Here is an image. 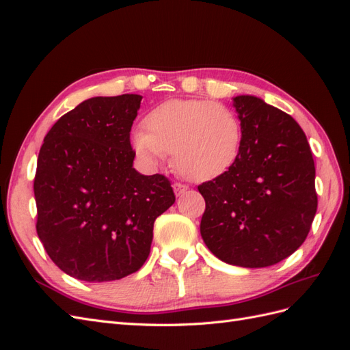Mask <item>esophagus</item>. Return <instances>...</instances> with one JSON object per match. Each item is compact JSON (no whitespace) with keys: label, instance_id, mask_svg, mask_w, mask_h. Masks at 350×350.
<instances>
[{"label":"esophagus","instance_id":"esophagus-1","mask_svg":"<svg viewBox=\"0 0 350 350\" xmlns=\"http://www.w3.org/2000/svg\"><path fill=\"white\" fill-rule=\"evenodd\" d=\"M188 189V185H185V184H181V183H175L174 184V191H175V194L179 197V196H183L185 191Z\"/></svg>","mask_w":350,"mask_h":350}]
</instances>
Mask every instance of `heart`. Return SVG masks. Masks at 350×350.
I'll return each mask as SVG.
<instances>
[{"mask_svg":"<svg viewBox=\"0 0 350 350\" xmlns=\"http://www.w3.org/2000/svg\"><path fill=\"white\" fill-rule=\"evenodd\" d=\"M143 129L131 135L134 150L154 165L172 153L185 178L206 181L235 163L242 143L238 115L225 105L204 99H172L146 115Z\"/></svg>","mask_w":350,"mask_h":350,"instance_id":"b5f03b06","label":"heart"}]
</instances>
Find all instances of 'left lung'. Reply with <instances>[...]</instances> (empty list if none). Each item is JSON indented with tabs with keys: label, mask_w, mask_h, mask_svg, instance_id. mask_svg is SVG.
<instances>
[{
	"label": "left lung",
	"mask_w": 350,
	"mask_h": 350,
	"mask_svg": "<svg viewBox=\"0 0 350 350\" xmlns=\"http://www.w3.org/2000/svg\"><path fill=\"white\" fill-rule=\"evenodd\" d=\"M235 163L198 185L206 200L200 232L207 248L232 266L269 267L298 250L317 211L315 166L308 140L291 115L241 94Z\"/></svg>",
	"instance_id": "8db88e82"
}]
</instances>
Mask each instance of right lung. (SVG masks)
Here are the masks:
<instances>
[{
    "label": "right lung",
    "instance_id": "right-lung-1",
    "mask_svg": "<svg viewBox=\"0 0 350 350\" xmlns=\"http://www.w3.org/2000/svg\"><path fill=\"white\" fill-rule=\"evenodd\" d=\"M140 94L96 96L62 115L38 157L36 232L68 276L118 280L150 254L153 225L175 203L171 181L133 167L130 143Z\"/></svg>",
    "mask_w": 350,
    "mask_h": 350
}]
</instances>
